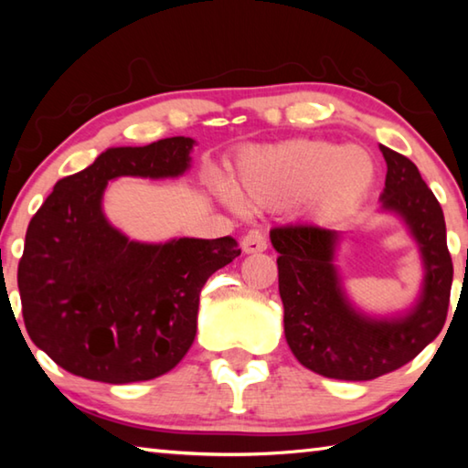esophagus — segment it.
<instances>
[{"label":"esophagus","mask_w":468,"mask_h":468,"mask_svg":"<svg viewBox=\"0 0 468 468\" xmlns=\"http://www.w3.org/2000/svg\"><path fill=\"white\" fill-rule=\"evenodd\" d=\"M241 248L245 253H258V251H264L268 248V241H266V235L260 233V231H250L243 235L241 239Z\"/></svg>","instance_id":"esophagus-1"}]
</instances>
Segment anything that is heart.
I'll return each mask as SVG.
<instances>
[{"label": "heart", "mask_w": 468, "mask_h": 468, "mask_svg": "<svg viewBox=\"0 0 468 468\" xmlns=\"http://www.w3.org/2000/svg\"><path fill=\"white\" fill-rule=\"evenodd\" d=\"M376 163L361 146L326 140H291L284 144L251 148L237 165V186L256 206H287L303 200L318 215H335L359 204L374 186ZM217 192L237 208L239 196L218 181Z\"/></svg>", "instance_id": "obj_1"}]
</instances>
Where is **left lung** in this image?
Here are the masks:
<instances>
[{"label":"left lung","instance_id":"left-lung-1","mask_svg":"<svg viewBox=\"0 0 468 468\" xmlns=\"http://www.w3.org/2000/svg\"><path fill=\"white\" fill-rule=\"evenodd\" d=\"M382 148V206L407 220L425 262L423 295L407 318L378 322L355 314L332 266L336 233L318 225H281L271 231L279 251L284 336L301 366L315 374L366 382L415 359L440 335L452 289V258L438 197L405 154Z\"/></svg>","mask_w":468,"mask_h":468}]
</instances>
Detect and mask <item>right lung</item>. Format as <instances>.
Returning <instances> with one entry per match:
<instances>
[{"label":"right lung","instance_id":"1","mask_svg":"<svg viewBox=\"0 0 468 468\" xmlns=\"http://www.w3.org/2000/svg\"><path fill=\"white\" fill-rule=\"evenodd\" d=\"M192 146L176 136L109 148L59 179L30 218L18 264L22 318L30 340L69 374L142 382L167 374L192 346L202 287L239 245L231 237L136 243L101 210L109 179L179 176Z\"/></svg>","mask_w":468,"mask_h":468}]
</instances>
